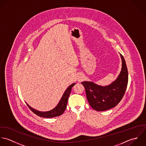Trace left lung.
<instances>
[{"mask_svg":"<svg viewBox=\"0 0 146 146\" xmlns=\"http://www.w3.org/2000/svg\"><path fill=\"white\" fill-rule=\"evenodd\" d=\"M122 68L116 80L106 86H99L92 82L84 81L81 84L85 88L90 106L95 111H104L116 106L121 100L128 83V71L123 56Z\"/></svg>","mask_w":146,"mask_h":146,"instance_id":"1","label":"left lung"}]
</instances>
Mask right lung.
<instances>
[{"instance_id":"right-lung-1","label":"right lung","mask_w":146,"mask_h":146,"mask_svg":"<svg viewBox=\"0 0 146 146\" xmlns=\"http://www.w3.org/2000/svg\"><path fill=\"white\" fill-rule=\"evenodd\" d=\"M75 84H76L75 83L72 84L66 88L63 95L62 96L60 102H58V104L56 106V107H55L54 109H52L51 111H47V112H40L31 108L30 106H29V105H28L27 103H26L28 107L29 108L30 110L38 116L46 117V118H52V117L59 116L64 113V112L65 111L66 108V104H67L68 98L69 96L72 88Z\"/></svg>"}]
</instances>
